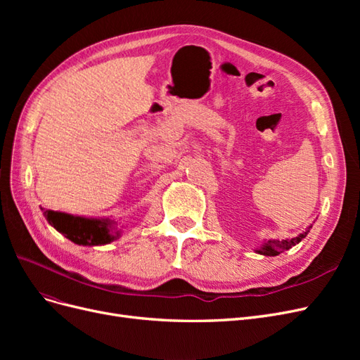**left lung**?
<instances>
[{
  "mask_svg": "<svg viewBox=\"0 0 360 360\" xmlns=\"http://www.w3.org/2000/svg\"><path fill=\"white\" fill-rule=\"evenodd\" d=\"M309 228L308 226L307 230H304L302 234H299L297 237H292V238H285V240H267L264 242L263 245H261L259 248L255 249L257 254H261V255H266V257H275V255H279L281 252H284V250H288L290 248L296 246L297 243H300L304 237L308 236L309 233Z\"/></svg>",
  "mask_w": 360,
  "mask_h": 360,
  "instance_id": "left-lung-1",
  "label": "left lung"
}]
</instances>
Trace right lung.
Returning <instances> with one entry per match:
<instances>
[{"instance_id": "obj_1", "label": "right lung", "mask_w": 360, "mask_h": 360, "mask_svg": "<svg viewBox=\"0 0 360 360\" xmlns=\"http://www.w3.org/2000/svg\"><path fill=\"white\" fill-rule=\"evenodd\" d=\"M43 214L58 233L76 245L99 246L120 237V230L110 217H82L53 210H45Z\"/></svg>"}]
</instances>
